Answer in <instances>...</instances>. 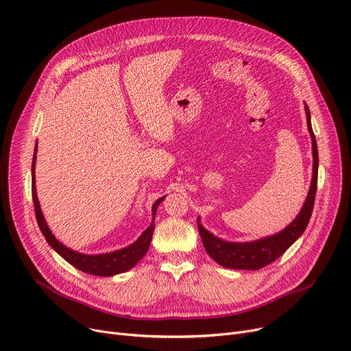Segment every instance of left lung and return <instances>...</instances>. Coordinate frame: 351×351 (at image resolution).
Returning <instances> with one entry per match:
<instances>
[{
  "label": "left lung",
  "mask_w": 351,
  "mask_h": 351,
  "mask_svg": "<svg viewBox=\"0 0 351 351\" xmlns=\"http://www.w3.org/2000/svg\"><path fill=\"white\" fill-rule=\"evenodd\" d=\"M305 110H306V123L312 138L313 177H312V184H311L308 198L300 215L287 229H284L278 234L269 236L257 241H249V243H230V241H223L218 237H215L208 230H205L198 221V230H199L206 253L222 267L233 268V269H260L268 264H271L278 257H281L288 250V247L292 243H295L296 239L305 232L313 212V204H315L316 188H317V166H319L317 145H316L315 133L311 125V112H309L308 105H305Z\"/></svg>",
  "instance_id": "left-lung-1"
}]
</instances>
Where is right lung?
<instances>
[{
	"mask_svg": "<svg viewBox=\"0 0 351 351\" xmlns=\"http://www.w3.org/2000/svg\"><path fill=\"white\" fill-rule=\"evenodd\" d=\"M35 160H36V147L32 158V198H34V206H35V215H36V221L39 225L40 232L43 233L45 239L47 240V243L55 249L67 263H70L73 267L91 276H98V277H111L115 274H121L130 269L134 264H136L149 250L150 241L153 237V230H154V218L152 221V225L143 232V234L134 241L133 245L112 252V253H105V254H97V256H90V254H82L77 253L74 250L67 249L63 246L60 241L51 234L50 229L47 228L45 218L42 215L39 201L36 197V188H35ZM165 199V197L158 198L154 205H153V217H156V210L160 202Z\"/></svg>",
	"mask_w": 351,
	"mask_h": 351,
	"instance_id": "right-lung-1",
	"label": "right lung"
}]
</instances>
